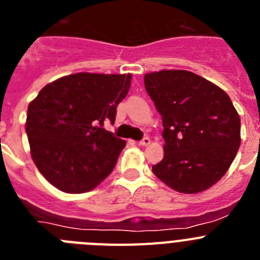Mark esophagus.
<instances>
[{
	"instance_id": "esophagus-1",
	"label": "esophagus",
	"mask_w": 260,
	"mask_h": 260,
	"mask_svg": "<svg viewBox=\"0 0 260 260\" xmlns=\"http://www.w3.org/2000/svg\"><path fill=\"white\" fill-rule=\"evenodd\" d=\"M151 144V139L150 138H143L141 142H139V146H150Z\"/></svg>"
}]
</instances>
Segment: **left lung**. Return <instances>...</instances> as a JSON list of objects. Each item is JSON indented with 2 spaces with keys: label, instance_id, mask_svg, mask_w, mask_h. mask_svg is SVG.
<instances>
[{
  "label": "left lung",
  "instance_id": "obj_1",
  "mask_svg": "<svg viewBox=\"0 0 260 260\" xmlns=\"http://www.w3.org/2000/svg\"><path fill=\"white\" fill-rule=\"evenodd\" d=\"M162 117L164 157L152 172L171 189L197 194L226 173L241 144V119L224 89L187 70L144 75Z\"/></svg>",
  "mask_w": 260,
  "mask_h": 260
}]
</instances>
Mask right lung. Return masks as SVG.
<instances>
[{
  "instance_id": "right-lung-1",
  "label": "right lung",
  "mask_w": 260,
  "mask_h": 260,
  "mask_svg": "<svg viewBox=\"0 0 260 260\" xmlns=\"http://www.w3.org/2000/svg\"><path fill=\"white\" fill-rule=\"evenodd\" d=\"M132 74L77 73L48 83L28 105L32 160L45 180L69 194L95 189L112 173L126 142L102 126L113 123Z\"/></svg>"
}]
</instances>
